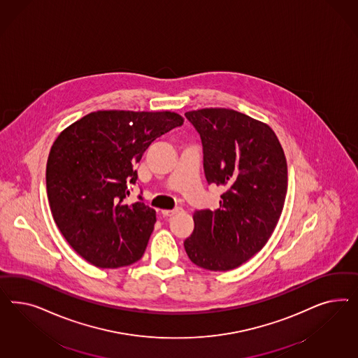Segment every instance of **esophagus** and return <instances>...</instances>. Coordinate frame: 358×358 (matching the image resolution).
<instances>
[{"label": "esophagus", "mask_w": 358, "mask_h": 358, "mask_svg": "<svg viewBox=\"0 0 358 358\" xmlns=\"http://www.w3.org/2000/svg\"><path fill=\"white\" fill-rule=\"evenodd\" d=\"M181 211H182V208H181V207H176L173 210H163V211H162V214H163V217H173L176 214L181 213Z\"/></svg>", "instance_id": "34e87169"}]
</instances>
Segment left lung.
<instances>
[{"instance_id":"obj_1","label":"left lung","mask_w":358,"mask_h":358,"mask_svg":"<svg viewBox=\"0 0 358 358\" xmlns=\"http://www.w3.org/2000/svg\"><path fill=\"white\" fill-rule=\"evenodd\" d=\"M201 136L207 182L222 186L219 207L195 210L184 241L192 262L227 271L262 250L281 217L287 164L274 131L231 108L185 113Z\"/></svg>"}]
</instances>
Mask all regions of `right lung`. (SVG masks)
I'll return each mask as SVG.
<instances>
[{"label":"right lung","instance_id":"right-lung-1","mask_svg":"<svg viewBox=\"0 0 358 358\" xmlns=\"http://www.w3.org/2000/svg\"><path fill=\"white\" fill-rule=\"evenodd\" d=\"M182 123L171 111L105 110L72 123L55 141L45 171L51 213L92 265L115 269L141 260L156 211L124 203L138 180L134 166L152 141Z\"/></svg>","mask_w":358,"mask_h":358}]
</instances>
